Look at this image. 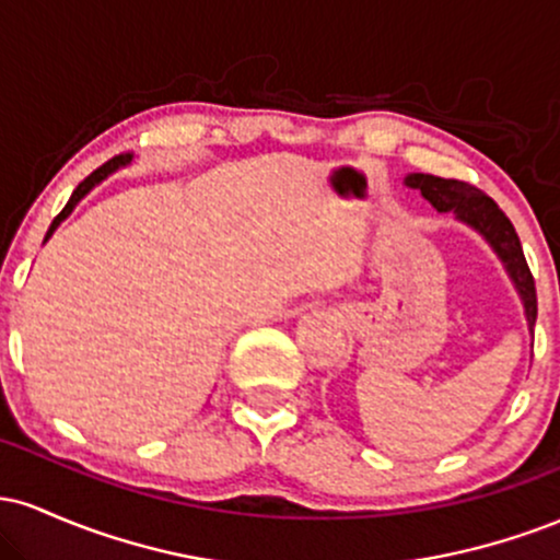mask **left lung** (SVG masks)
Segmentation results:
<instances>
[{
    "label": "left lung",
    "instance_id": "8db88e82",
    "mask_svg": "<svg viewBox=\"0 0 560 560\" xmlns=\"http://www.w3.org/2000/svg\"><path fill=\"white\" fill-rule=\"evenodd\" d=\"M405 186L410 189H419L423 199L432 202L436 213H453L455 221L466 223L468 229H474L477 234L492 247V253L498 255L503 262L508 279L516 287L518 298H522L526 324L529 331H535L537 320V292H535V279H532L529 266H526L522 242H518L516 229L508 221L503 210L494 205L485 191L466 182H455V178H440L429 176V173H408L405 176Z\"/></svg>",
    "mask_w": 560,
    "mask_h": 560
}]
</instances>
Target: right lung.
I'll list each match as a JSON object with an SVG mask.
<instances>
[{"instance_id":"obj_1","label":"right lung","mask_w":560,"mask_h":560,"mask_svg":"<svg viewBox=\"0 0 560 560\" xmlns=\"http://www.w3.org/2000/svg\"><path fill=\"white\" fill-rule=\"evenodd\" d=\"M128 163H131V155H120V158H113L110 160V163H105V165H102V168H96L94 173H92V176H89V178H83V182L79 184V186H75V191H73V195H70V199H68V205H66V208H62V213L60 215H57L55 218V221H52V226H49V231H47V236H44V242H49V236H52L55 234V231H57V226H60V223L62 221H66V218L70 215V213H73V208H75V205H79L81 202V199L83 197H86L89 195V191H92L94 189V186H100L102 182H105V178L107 176H113V173L115 171H118V168H126V165Z\"/></svg>"}]
</instances>
